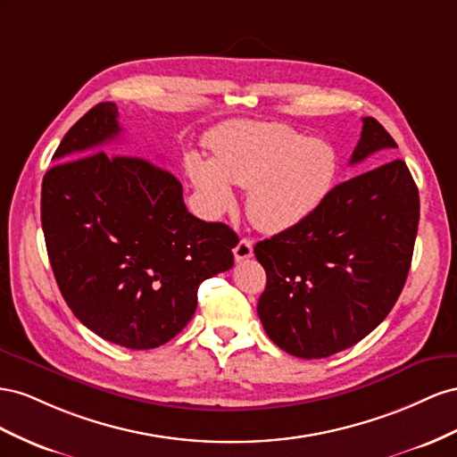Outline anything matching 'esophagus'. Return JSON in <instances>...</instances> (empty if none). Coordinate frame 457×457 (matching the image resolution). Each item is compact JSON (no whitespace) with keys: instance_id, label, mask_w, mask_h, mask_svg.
I'll return each instance as SVG.
<instances>
[{"instance_id":"esophagus-1","label":"esophagus","mask_w":457,"mask_h":457,"mask_svg":"<svg viewBox=\"0 0 457 457\" xmlns=\"http://www.w3.org/2000/svg\"><path fill=\"white\" fill-rule=\"evenodd\" d=\"M233 256H236L237 262H241V260H246L253 256V241L251 239H241L236 249H233Z\"/></svg>"}]
</instances>
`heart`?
<instances>
[{"label": "heart", "mask_w": 457, "mask_h": 457, "mask_svg": "<svg viewBox=\"0 0 457 457\" xmlns=\"http://www.w3.org/2000/svg\"><path fill=\"white\" fill-rule=\"evenodd\" d=\"M212 159L189 153L186 168L212 212L236 203L231 184L249 189L246 212L268 233L301 226L329 201L341 156L329 141L279 122H231L208 136Z\"/></svg>", "instance_id": "obj_1"}]
</instances>
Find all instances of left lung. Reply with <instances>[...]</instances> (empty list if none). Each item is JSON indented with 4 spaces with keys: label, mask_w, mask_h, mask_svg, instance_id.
<instances>
[{
    "label": "left lung",
    "mask_w": 457,
    "mask_h": 457,
    "mask_svg": "<svg viewBox=\"0 0 457 457\" xmlns=\"http://www.w3.org/2000/svg\"><path fill=\"white\" fill-rule=\"evenodd\" d=\"M350 164L396 141L371 116ZM420 224V191L396 159L338 184L301 226L254 245L266 270L258 316L287 354L318 360L354 346L396 304Z\"/></svg>",
    "instance_id": "obj_1"
}]
</instances>
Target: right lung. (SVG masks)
Listing matches in <instances>:
<instances>
[{
  "instance_id": "obj_1",
  "label": "right lung",
  "mask_w": 457,
  "mask_h": 457,
  "mask_svg": "<svg viewBox=\"0 0 457 457\" xmlns=\"http://www.w3.org/2000/svg\"><path fill=\"white\" fill-rule=\"evenodd\" d=\"M120 132L114 103L69 129L44 176L42 228L72 314L109 343L149 350L186 328L199 285L233 266L239 237L195 218L162 166L101 151Z\"/></svg>"
}]
</instances>
